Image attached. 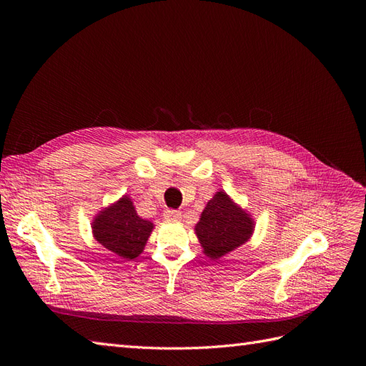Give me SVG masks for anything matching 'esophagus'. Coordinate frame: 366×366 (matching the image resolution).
Returning a JSON list of instances; mask_svg holds the SVG:
<instances>
[{"label": "esophagus", "mask_w": 366, "mask_h": 366, "mask_svg": "<svg viewBox=\"0 0 366 366\" xmlns=\"http://www.w3.org/2000/svg\"><path fill=\"white\" fill-rule=\"evenodd\" d=\"M163 217H164L166 221H171V223H175V221H179L182 218V212H180V210L169 209V210H164Z\"/></svg>", "instance_id": "34e87169"}]
</instances>
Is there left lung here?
I'll list each match as a JSON object with an SVG mask.
<instances>
[{"mask_svg":"<svg viewBox=\"0 0 366 366\" xmlns=\"http://www.w3.org/2000/svg\"><path fill=\"white\" fill-rule=\"evenodd\" d=\"M252 217L219 191L209 200L202 218L195 226V234L210 259H218L244 244L253 234Z\"/></svg>","mask_w":366,"mask_h":366,"instance_id":"obj_1","label":"left lung"}]
</instances>
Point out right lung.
I'll return each instance as SVG.
<instances>
[{"label": "right lung", "instance_id": "obj_1", "mask_svg": "<svg viewBox=\"0 0 366 366\" xmlns=\"http://www.w3.org/2000/svg\"><path fill=\"white\" fill-rule=\"evenodd\" d=\"M92 229L105 249L124 259H134L145 249L154 224L140 218L131 198L124 195L94 217Z\"/></svg>", "mask_w": 366, "mask_h": 366}]
</instances>
